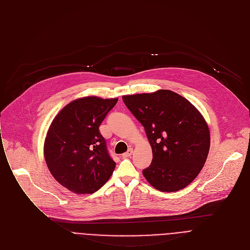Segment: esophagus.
<instances>
[{
    "label": "esophagus",
    "mask_w": 250,
    "mask_h": 250,
    "mask_svg": "<svg viewBox=\"0 0 250 250\" xmlns=\"http://www.w3.org/2000/svg\"><path fill=\"white\" fill-rule=\"evenodd\" d=\"M132 154H133V148H131V147H130L126 153H124V154L122 155V158H123V159H127V158L131 157V155H132Z\"/></svg>",
    "instance_id": "1"
}]
</instances>
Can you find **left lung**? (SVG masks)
<instances>
[{"label": "left lung", "instance_id": "1", "mask_svg": "<svg viewBox=\"0 0 250 250\" xmlns=\"http://www.w3.org/2000/svg\"><path fill=\"white\" fill-rule=\"evenodd\" d=\"M122 98L144 126L152 146V164L143 170L146 181L163 192L185 188L201 171L209 154L210 131L203 115L168 89Z\"/></svg>", "mask_w": 250, "mask_h": 250}]
</instances>
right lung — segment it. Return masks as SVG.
Masks as SVG:
<instances>
[{"label":"right lung","mask_w":250,"mask_h":250,"mask_svg":"<svg viewBox=\"0 0 250 250\" xmlns=\"http://www.w3.org/2000/svg\"><path fill=\"white\" fill-rule=\"evenodd\" d=\"M118 98L85 96L67 104L53 119L45 142L49 171L76 194H91L110 178L116 164L98 127Z\"/></svg>","instance_id":"right-lung-1"}]
</instances>
